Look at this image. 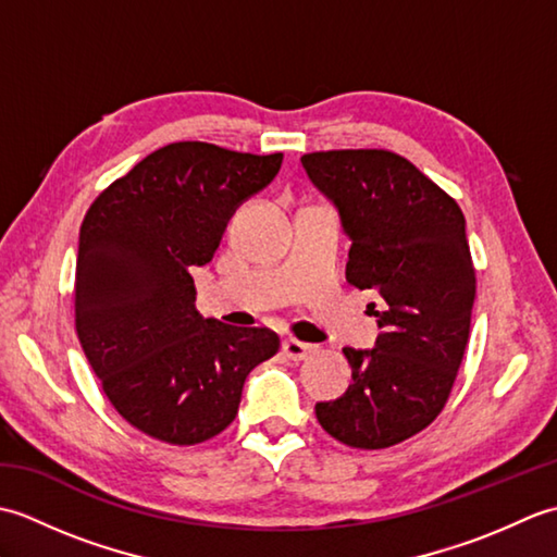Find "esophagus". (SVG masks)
Returning <instances> with one entry per match:
<instances>
[{
    "label": "esophagus",
    "instance_id": "obj_1",
    "mask_svg": "<svg viewBox=\"0 0 557 557\" xmlns=\"http://www.w3.org/2000/svg\"><path fill=\"white\" fill-rule=\"evenodd\" d=\"M282 351L287 354V359L301 361V359H306L313 351V345H309V342H299V339L289 337V339L282 342Z\"/></svg>",
    "mask_w": 557,
    "mask_h": 557
}]
</instances>
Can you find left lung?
Here are the masks:
<instances>
[{
  "mask_svg": "<svg viewBox=\"0 0 557 557\" xmlns=\"http://www.w3.org/2000/svg\"><path fill=\"white\" fill-rule=\"evenodd\" d=\"M339 210L351 239L347 282L371 304L373 349L345 347L351 385L318 401V423L349 447L383 449L443 411L469 342L476 270L455 198L389 150H325L301 158Z\"/></svg>",
  "mask_w": 557,
  "mask_h": 557,
  "instance_id": "left-lung-1",
  "label": "left lung"
}]
</instances>
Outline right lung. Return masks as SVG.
<instances>
[{"mask_svg": "<svg viewBox=\"0 0 557 557\" xmlns=\"http://www.w3.org/2000/svg\"><path fill=\"white\" fill-rule=\"evenodd\" d=\"M251 156L180 140L92 200L78 236L76 333L104 395L134 429L170 445L210 441L239 411L246 375L275 357L268 327L196 311L194 265L218 251L234 210L280 172Z\"/></svg>", "mask_w": 557, "mask_h": 557, "instance_id": "1", "label": "right lung"}]
</instances>
